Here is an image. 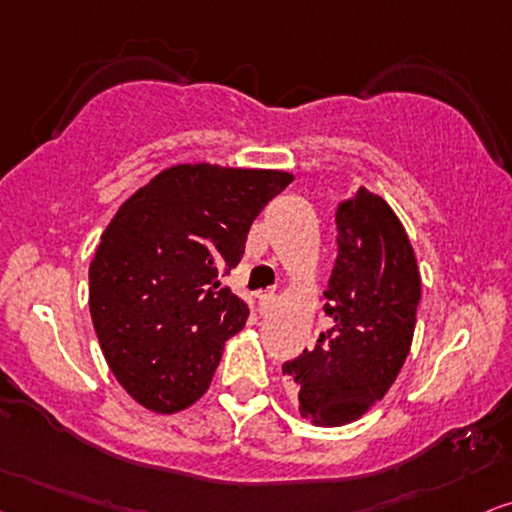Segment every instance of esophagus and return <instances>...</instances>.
Here are the masks:
<instances>
[{
    "mask_svg": "<svg viewBox=\"0 0 512 512\" xmlns=\"http://www.w3.org/2000/svg\"><path fill=\"white\" fill-rule=\"evenodd\" d=\"M257 302H260V314L262 316H269L271 312H274V307H276L274 290H264V293L257 295Z\"/></svg>",
    "mask_w": 512,
    "mask_h": 512,
    "instance_id": "34e87169",
    "label": "esophagus"
}]
</instances>
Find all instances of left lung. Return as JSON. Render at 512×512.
I'll list each match as a JSON object with an SVG mask.
<instances>
[{
	"mask_svg": "<svg viewBox=\"0 0 512 512\" xmlns=\"http://www.w3.org/2000/svg\"><path fill=\"white\" fill-rule=\"evenodd\" d=\"M338 257L326 297L333 323L314 349L283 364L312 425L338 428L371 411L411 352L420 271L404 224L385 198L359 186L335 210Z\"/></svg>",
	"mask_w": 512,
	"mask_h": 512,
	"instance_id": "1",
	"label": "left lung"
}]
</instances>
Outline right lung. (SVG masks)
I'll use <instances>...</instances> for the list:
<instances>
[{
    "instance_id": "obj_1",
    "label": "right lung",
    "mask_w": 512,
    "mask_h": 512,
    "mask_svg": "<svg viewBox=\"0 0 512 512\" xmlns=\"http://www.w3.org/2000/svg\"><path fill=\"white\" fill-rule=\"evenodd\" d=\"M293 174L181 163L120 205L89 264V312L118 383L153 413L208 392L248 307L219 276L241 262L255 217Z\"/></svg>"
}]
</instances>
